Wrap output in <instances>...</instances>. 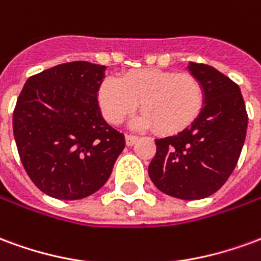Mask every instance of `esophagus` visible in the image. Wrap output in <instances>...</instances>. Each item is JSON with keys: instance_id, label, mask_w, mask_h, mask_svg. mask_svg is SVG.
<instances>
[{"instance_id": "34e87169", "label": "esophagus", "mask_w": 261, "mask_h": 261, "mask_svg": "<svg viewBox=\"0 0 261 261\" xmlns=\"http://www.w3.org/2000/svg\"><path fill=\"white\" fill-rule=\"evenodd\" d=\"M137 141H138V137L137 136H133V134H127V136H125V144H127L128 147L134 145Z\"/></svg>"}]
</instances>
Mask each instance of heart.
<instances>
[{
  "mask_svg": "<svg viewBox=\"0 0 261 261\" xmlns=\"http://www.w3.org/2000/svg\"><path fill=\"white\" fill-rule=\"evenodd\" d=\"M105 119L120 124L141 103V116L133 124L176 134L196 121L204 106V89L196 76L158 68L136 69L123 78H105L97 92Z\"/></svg>",
  "mask_w": 261,
  "mask_h": 261,
  "instance_id": "b5f03b06",
  "label": "heart"
}]
</instances>
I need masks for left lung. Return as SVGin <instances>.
<instances>
[{
    "label": "left lung",
    "instance_id": "left-lung-1",
    "mask_svg": "<svg viewBox=\"0 0 261 261\" xmlns=\"http://www.w3.org/2000/svg\"><path fill=\"white\" fill-rule=\"evenodd\" d=\"M189 71L202 85L204 108L190 127L155 140L156 153L148 173L165 194L200 200L219 190L235 169L247 113L239 86L226 75L197 63H190Z\"/></svg>",
    "mask_w": 261,
    "mask_h": 261
}]
</instances>
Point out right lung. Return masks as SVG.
<instances>
[{
	"mask_svg": "<svg viewBox=\"0 0 261 261\" xmlns=\"http://www.w3.org/2000/svg\"><path fill=\"white\" fill-rule=\"evenodd\" d=\"M105 65L72 61L26 81L12 124L19 158L39 190L59 200L97 192L124 149V134L103 120L97 92Z\"/></svg>",
	"mask_w": 261,
	"mask_h": 261,
	"instance_id": "right-lung-1",
	"label": "right lung"
}]
</instances>
